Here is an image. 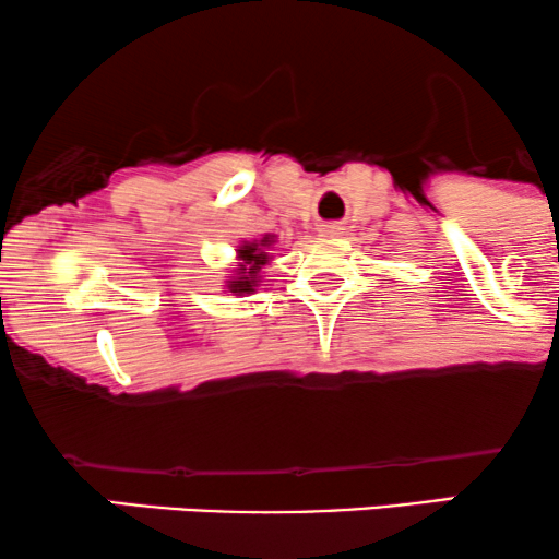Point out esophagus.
Instances as JSON below:
<instances>
[{"instance_id": "1", "label": "esophagus", "mask_w": 559, "mask_h": 559, "mask_svg": "<svg viewBox=\"0 0 559 559\" xmlns=\"http://www.w3.org/2000/svg\"><path fill=\"white\" fill-rule=\"evenodd\" d=\"M319 235H322V237H341L343 235V224H337V222L322 224V227H319Z\"/></svg>"}]
</instances>
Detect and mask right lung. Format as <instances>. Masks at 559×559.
<instances>
[{"label":"right lung","mask_w":559,"mask_h":559,"mask_svg":"<svg viewBox=\"0 0 559 559\" xmlns=\"http://www.w3.org/2000/svg\"><path fill=\"white\" fill-rule=\"evenodd\" d=\"M274 242H277L274 240V235H263L261 240L242 242V246L237 248V259H240V263H237L235 269V277L227 280L229 293H235V296H246V293H253L255 287H259L261 269L272 261L269 248H272Z\"/></svg>","instance_id":"obj_1"}]
</instances>
